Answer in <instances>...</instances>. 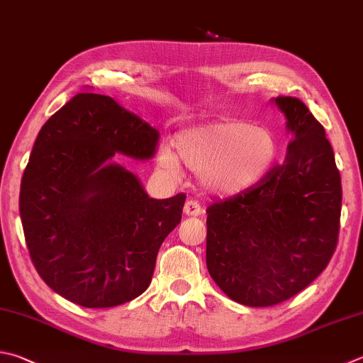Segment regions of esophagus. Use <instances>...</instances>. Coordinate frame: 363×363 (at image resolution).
Here are the masks:
<instances>
[{
    "instance_id": "esophagus-1",
    "label": "esophagus",
    "mask_w": 363,
    "mask_h": 363,
    "mask_svg": "<svg viewBox=\"0 0 363 363\" xmlns=\"http://www.w3.org/2000/svg\"><path fill=\"white\" fill-rule=\"evenodd\" d=\"M183 211L186 216H199V215H202V207L197 201L189 199V201H186V203H184Z\"/></svg>"
}]
</instances>
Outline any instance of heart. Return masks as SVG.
Instances as JSON below:
<instances>
[{
    "instance_id": "1",
    "label": "heart",
    "mask_w": 363,
    "mask_h": 363,
    "mask_svg": "<svg viewBox=\"0 0 363 363\" xmlns=\"http://www.w3.org/2000/svg\"><path fill=\"white\" fill-rule=\"evenodd\" d=\"M166 150L161 166L179 175L180 164L201 175L203 186L220 196L245 193L261 183L278 158L275 133L242 120H223L186 129Z\"/></svg>"
}]
</instances>
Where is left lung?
<instances>
[{
    "instance_id": "left-lung-1",
    "label": "left lung",
    "mask_w": 363,
    "mask_h": 363,
    "mask_svg": "<svg viewBox=\"0 0 363 363\" xmlns=\"http://www.w3.org/2000/svg\"><path fill=\"white\" fill-rule=\"evenodd\" d=\"M291 134L284 162L207 208V269L246 306H272L311 284L337 248L341 179L324 126L302 101L273 99Z\"/></svg>"
}]
</instances>
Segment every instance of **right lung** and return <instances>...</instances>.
Here are the masks:
<instances>
[{
    "label": "right lung",
    "mask_w": 363,
    "mask_h": 363,
    "mask_svg": "<svg viewBox=\"0 0 363 363\" xmlns=\"http://www.w3.org/2000/svg\"><path fill=\"white\" fill-rule=\"evenodd\" d=\"M158 139L147 121L90 91L75 94L40 128L18 207L31 261L61 297L111 308L150 286L186 196L153 199L113 156L150 160Z\"/></svg>",
    "instance_id": "right-lung-1"
}]
</instances>
